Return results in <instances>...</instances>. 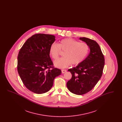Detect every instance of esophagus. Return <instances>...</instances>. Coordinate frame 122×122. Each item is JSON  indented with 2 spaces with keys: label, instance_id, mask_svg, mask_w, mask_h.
Listing matches in <instances>:
<instances>
[{
  "label": "esophagus",
  "instance_id": "obj_1",
  "mask_svg": "<svg viewBox=\"0 0 122 122\" xmlns=\"http://www.w3.org/2000/svg\"><path fill=\"white\" fill-rule=\"evenodd\" d=\"M66 71H67V70H62V73L63 74L65 73Z\"/></svg>",
  "mask_w": 122,
  "mask_h": 122
}]
</instances>
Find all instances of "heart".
<instances>
[{
  "mask_svg": "<svg viewBox=\"0 0 122 122\" xmlns=\"http://www.w3.org/2000/svg\"><path fill=\"white\" fill-rule=\"evenodd\" d=\"M89 49L86 43L80 42L72 38H66L60 41L59 44L52 43L50 46L49 54L53 59H56L58 58L60 50L64 51V57L54 62L56 67L64 68L71 63L73 65L81 64L86 57Z\"/></svg>",
  "mask_w": 122,
  "mask_h": 122,
  "instance_id": "obj_1",
  "label": "heart"
}]
</instances>
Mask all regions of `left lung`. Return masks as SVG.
I'll return each instance as SVG.
<instances>
[{
    "label": "left lung",
    "instance_id": "obj_1",
    "mask_svg": "<svg viewBox=\"0 0 122 122\" xmlns=\"http://www.w3.org/2000/svg\"><path fill=\"white\" fill-rule=\"evenodd\" d=\"M90 49L87 58L76 67L68 70L72 78L67 83L70 92L82 95L91 91L101 79L105 64L104 55L98 44L86 37H80Z\"/></svg>",
    "mask_w": 122,
    "mask_h": 122
}]
</instances>
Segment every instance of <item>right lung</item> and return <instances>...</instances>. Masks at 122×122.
I'll use <instances>...</instances> for the list:
<instances>
[{
  "mask_svg": "<svg viewBox=\"0 0 122 122\" xmlns=\"http://www.w3.org/2000/svg\"><path fill=\"white\" fill-rule=\"evenodd\" d=\"M55 40L53 35L36 34L26 40L18 53V72L25 86L34 93L49 91L55 78L61 74L49 56L50 46Z\"/></svg>",
  "mask_w": 122,
  "mask_h": 122,
  "instance_id": "add662e5",
  "label": "right lung"
}]
</instances>
